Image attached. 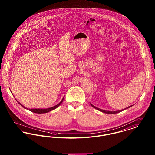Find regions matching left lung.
I'll list each match as a JSON object with an SVG mask.
<instances>
[{
    "label": "left lung",
    "instance_id": "obj_1",
    "mask_svg": "<svg viewBox=\"0 0 155 155\" xmlns=\"http://www.w3.org/2000/svg\"><path fill=\"white\" fill-rule=\"evenodd\" d=\"M91 104V105L94 107V108H95V109H96V110H97L100 111H102V112H103V113H107V114H116V113H118L119 112H121V111H122L124 110L125 109H128V108H130V107H131V106H133V105H131V106H128V107H126L125 109H122V110H120L117 111H109V110H103V109H99V108H98V107H97L96 106H94L93 104H92L91 103H90Z\"/></svg>",
    "mask_w": 155,
    "mask_h": 155
}]
</instances>
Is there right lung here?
Listing matches in <instances>:
<instances>
[{"mask_svg":"<svg viewBox=\"0 0 155 155\" xmlns=\"http://www.w3.org/2000/svg\"><path fill=\"white\" fill-rule=\"evenodd\" d=\"M64 96L63 97V98L62 99V100L60 102V103H58V104H56V105L53 106L52 107L46 108V109H28V108L25 107V106H24L22 104H21L19 102H18L17 101V102L19 103L24 108H25V109H27V110H28L31 111H32V112H33V113H38V114H42V113H46L49 112V111L53 110H54V109H56L57 107H58L63 102V100H64Z\"/></svg>","mask_w":155,"mask_h":155,"instance_id":"1","label":"right lung"}]
</instances>
